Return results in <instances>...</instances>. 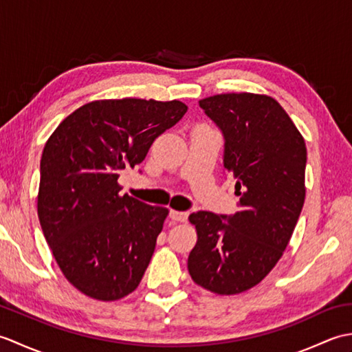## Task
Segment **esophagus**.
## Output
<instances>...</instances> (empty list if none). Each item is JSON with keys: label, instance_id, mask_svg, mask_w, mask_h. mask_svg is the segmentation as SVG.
Returning <instances> with one entry per match:
<instances>
[{"label": "esophagus", "instance_id": "34e87169", "mask_svg": "<svg viewBox=\"0 0 352 352\" xmlns=\"http://www.w3.org/2000/svg\"><path fill=\"white\" fill-rule=\"evenodd\" d=\"M169 216L172 219H174L175 222H184V221H188V213L186 212H178V210H170L169 212Z\"/></svg>", "mask_w": 352, "mask_h": 352}]
</instances>
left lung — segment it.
I'll return each instance as SVG.
<instances>
[{
    "label": "left lung",
    "mask_w": 352,
    "mask_h": 352,
    "mask_svg": "<svg viewBox=\"0 0 352 352\" xmlns=\"http://www.w3.org/2000/svg\"><path fill=\"white\" fill-rule=\"evenodd\" d=\"M199 107L226 139L223 168L236 178L241 210L189 216L198 241L188 269L198 286L236 295L257 286L286 250L305 199L307 148L272 96L221 94Z\"/></svg>",
    "instance_id": "obj_1"
}]
</instances>
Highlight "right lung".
Here are the masks:
<instances>
[{"label": "right lung", "instance_id": "1", "mask_svg": "<svg viewBox=\"0 0 352 352\" xmlns=\"http://www.w3.org/2000/svg\"><path fill=\"white\" fill-rule=\"evenodd\" d=\"M186 111L178 100L92 101L45 144L37 214L58 267L86 296L116 301L139 286L169 210L119 195L118 177Z\"/></svg>", "mask_w": 352, "mask_h": 352}]
</instances>
